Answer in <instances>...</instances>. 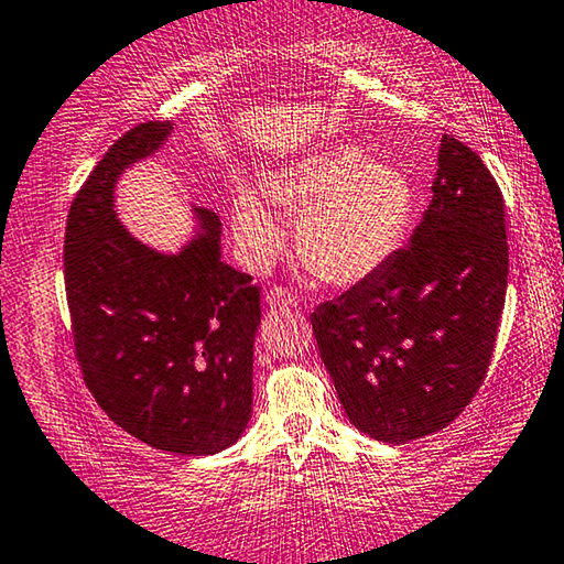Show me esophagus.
I'll list each match as a JSON object with an SVG mask.
<instances>
[{"instance_id":"esophagus-1","label":"esophagus","mask_w":564,"mask_h":564,"mask_svg":"<svg viewBox=\"0 0 564 564\" xmlns=\"http://www.w3.org/2000/svg\"><path fill=\"white\" fill-rule=\"evenodd\" d=\"M267 305H270L272 310H297L300 300H297V294H292L290 290L272 288L270 292H267Z\"/></svg>"}]
</instances>
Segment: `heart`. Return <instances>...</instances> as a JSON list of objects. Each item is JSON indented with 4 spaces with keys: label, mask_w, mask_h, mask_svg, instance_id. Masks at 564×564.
Masks as SVG:
<instances>
[{
    "label": "heart",
    "mask_w": 564,
    "mask_h": 564,
    "mask_svg": "<svg viewBox=\"0 0 564 564\" xmlns=\"http://www.w3.org/2000/svg\"><path fill=\"white\" fill-rule=\"evenodd\" d=\"M264 195L239 184L229 196L241 254L264 267L282 252L284 231L272 203L282 214L300 216L297 257L335 288H352L383 270L401 249L415 212L411 178L391 163L368 161L355 145H335L272 171Z\"/></svg>",
    "instance_id": "obj_1"
}]
</instances>
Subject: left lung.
Listing matches in <instances>:
<instances>
[{"mask_svg":"<svg viewBox=\"0 0 564 564\" xmlns=\"http://www.w3.org/2000/svg\"><path fill=\"white\" fill-rule=\"evenodd\" d=\"M431 192L409 247L310 315L350 423L386 444L446 429L471 403L505 310L497 181L469 145L444 135Z\"/></svg>","mask_w":564,"mask_h":564,"instance_id":"left-lung-1","label":"left lung"}]
</instances>
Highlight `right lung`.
I'll use <instances>...</instances> for the list:
<instances>
[{
	"mask_svg": "<svg viewBox=\"0 0 564 564\" xmlns=\"http://www.w3.org/2000/svg\"><path fill=\"white\" fill-rule=\"evenodd\" d=\"M173 131L151 120L110 145L73 198L65 290L85 386L120 429L161 452L209 456L252 419L259 288L221 262V221L194 209L176 254L138 241L116 214L120 173Z\"/></svg>",
	"mask_w": 564,
	"mask_h": 564,
	"instance_id": "add662e5",
	"label": "right lung"
}]
</instances>
